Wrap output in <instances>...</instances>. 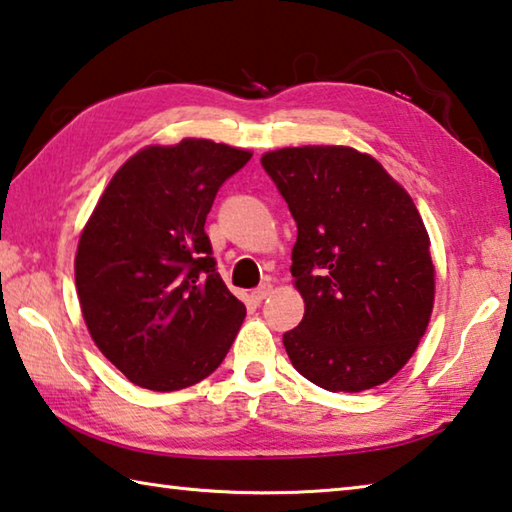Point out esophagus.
<instances>
[{
  "mask_svg": "<svg viewBox=\"0 0 512 512\" xmlns=\"http://www.w3.org/2000/svg\"><path fill=\"white\" fill-rule=\"evenodd\" d=\"M271 291H273V284L271 282L259 284V287L253 291V300L255 302H262V300H266L268 296H271Z\"/></svg>",
  "mask_w": 512,
  "mask_h": 512,
  "instance_id": "1",
  "label": "esophagus"
}]
</instances>
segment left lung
I'll return each mask as SVG.
<instances>
[{
    "mask_svg": "<svg viewBox=\"0 0 512 512\" xmlns=\"http://www.w3.org/2000/svg\"><path fill=\"white\" fill-rule=\"evenodd\" d=\"M298 225L291 275L305 298L282 336L302 377L361 393L402 370L433 309L429 235L411 196L348 146H298L262 158Z\"/></svg>",
    "mask_w": 512,
    "mask_h": 512,
    "instance_id": "left-lung-1",
    "label": "left lung"
}]
</instances>
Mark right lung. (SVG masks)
Segmentation results:
<instances>
[{"instance_id":"obj_1","label":"right lung","mask_w":512,"mask_h":512,"mask_svg":"<svg viewBox=\"0 0 512 512\" xmlns=\"http://www.w3.org/2000/svg\"><path fill=\"white\" fill-rule=\"evenodd\" d=\"M248 151L210 140L146 146L99 198L76 253L97 348L133 384L180 391L221 366L246 307L225 287L205 219Z\"/></svg>"}]
</instances>
